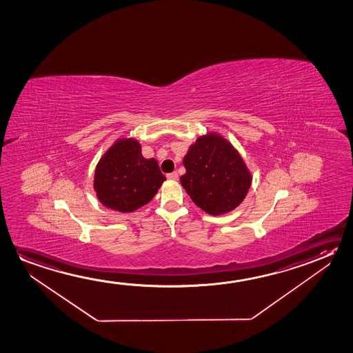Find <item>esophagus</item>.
Returning <instances> with one entry per match:
<instances>
[{
  "label": "esophagus",
  "mask_w": 353,
  "mask_h": 353,
  "mask_svg": "<svg viewBox=\"0 0 353 353\" xmlns=\"http://www.w3.org/2000/svg\"><path fill=\"white\" fill-rule=\"evenodd\" d=\"M167 178L169 180H178L179 179V174L176 173V172H173V173L167 174Z\"/></svg>",
  "instance_id": "esophagus-1"
}]
</instances>
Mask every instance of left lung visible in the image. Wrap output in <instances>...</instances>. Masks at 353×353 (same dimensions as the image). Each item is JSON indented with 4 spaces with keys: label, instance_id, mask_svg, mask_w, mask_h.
I'll return each instance as SVG.
<instances>
[{
    "label": "left lung",
    "instance_id": "8db88e82",
    "mask_svg": "<svg viewBox=\"0 0 353 353\" xmlns=\"http://www.w3.org/2000/svg\"><path fill=\"white\" fill-rule=\"evenodd\" d=\"M180 181L191 200L205 212H230L245 199L252 175L241 154L219 134L199 137L184 161Z\"/></svg>",
    "mask_w": 353,
    "mask_h": 353
}]
</instances>
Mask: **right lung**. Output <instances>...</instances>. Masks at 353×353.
<instances>
[{
	"label": "right lung",
	"instance_id": "obj_1",
	"mask_svg": "<svg viewBox=\"0 0 353 353\" xmlns=\"http://www.w3.org/2000/svg\"><path fill=\"white\" fill-rule=\"evenodd\" d=\"M165 176L154 158L145 159L132 139L119 140L103 156L94 175L99 201L119 212H132L151 201Z\"/></svg>",
	"mask_w": 353,
	"mask_h": 353
}]
</instances>
